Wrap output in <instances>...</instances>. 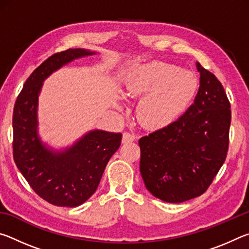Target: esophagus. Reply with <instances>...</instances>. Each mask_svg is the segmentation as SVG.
Instances as JSON below:
<instances>
[{
  "label": "esophagus",
  "mask_w": 249,
  "mask_h": 249,
  "mask_svg": "<svg viewBox=\"0 0 249 249\" xmlns=\"http://www.w3.org/2000/svg\"><path fill=\"white\" fill-rule=\"evenodd\" d=\"M135 141V135L130 132H124L123 133V138H122V142L123 144H127V142H130Z\"/></svg>",
  "instance_id": "1"
}]
</instances>
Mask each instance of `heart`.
I'll list each match as a JSON object with an SVG mask.
<instances>
[{
  "label": "heart",
  "instance_id": "heart-1",
  "mask_svg": "<svg viewBox=\"0 0 249 249\" xmlns=\"http://www.w3.org/2000/svg\"><path fill=\"white\" fill-rule=\"evenodd\" d=\"M199 87L196 75L166 62L135 67L127 91L142 95L138 108L141 121L150 127H163L176 121L191 104Z\"/></svg>",
  "mask_w": 249,
  "mask_h": 249
}]
</instances>
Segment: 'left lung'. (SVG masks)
Segmentation results:
<instances>
[{
  "label": "left lung",
  "instance_id": "obj_1",
  "mask_svg": "<svg viewBox=\"0 0 249 249\" xmlns=\"http://www.w3.org/2000/svg\"><path fill=\"white\" fill-rule=\"evenodd\" d=\"M200 88L178 120L138 141L141 175L151 195L181 203L208 190L229 150L231 103L217 78L199 62Z\"/></svg>",
  "mask_w": 249,
  "mask_h": 249
}]
</instances>
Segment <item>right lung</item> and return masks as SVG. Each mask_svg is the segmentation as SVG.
Here are the masks:
<instances>
[{
	"label": "right lung",
	"mask_w": 249,
	"mask_h": 249,
	"mask_svg": "<svg viewBox=\"0 0 249 249\" xmlns=\"http://www.w3.org/2000/svg\"><path fill=\"white\" fill-rule=\"evenodd\" d=\"M93 53L80 48L53 53L29 75L14 105V161L33 190L57 206L74 208L89 199L121 145V133L93 130L64 153H53L37 137V101L44 80L73 59Z\"/></svg>",
	"instance_id": "obj_1"
}]
</instances>
